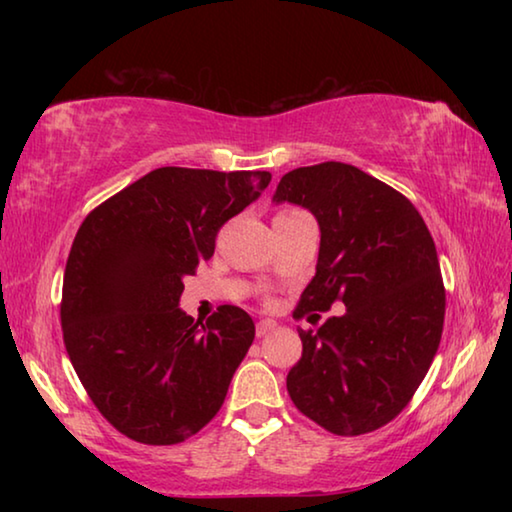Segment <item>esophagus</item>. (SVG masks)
<instances>
[{
  "mask_svg": "<svg viewBox=\"0 0 512 512\" xmlns=\"http://www.w3.org/2000/svg\"><path fill=\"white\" fill-rule=\"evenodd\" d=\"M275 327H277L275 320H271V318H262V320H259V323H257V336H259V339H262V336L271 334Z\"/></svg>",
  "mask_w": 512,
  "mask_h": 512,
  "instance_id": "obj_1",
  "label": "esophagus"
}]
</instances>
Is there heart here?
I'll use <instances>...</instances> for the list:
<instances>
[{"label":"heart","instance_id":"obj_1","mask_svg":"<svg viewBox=\"0 0 512 512\" xmlns=\"http://www.w3.org/2000/svg\"><path fill=\"white\" fill-rule=\"evenodd\" d=\"M302 210H284L280 216H291V214H300Z\"/></svg>","mask_w":512,"mask_h":512}]
</instances>
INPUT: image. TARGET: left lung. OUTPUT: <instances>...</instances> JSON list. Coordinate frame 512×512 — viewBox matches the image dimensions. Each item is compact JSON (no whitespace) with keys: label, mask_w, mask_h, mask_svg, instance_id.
<instances>
[{"label":"left lung","mask_w":512,"mask_h":512,"mask_svg":"<svg viewBox=\"0 0 512 512\" xmlns=\"http://www.w3.org/2000/svg\"><path fill=\"white\" fill-rule=\"evenodd\" d=\"M275 201L307 207L320 225L316 275L293 318L345 305L318 329H298L291 400L336 436L384 427L411 402L443 336L445 284L431 232L404 194L343 162L289 171Z\"/></svg>","instance_id":"obj_1"}]
</instances>
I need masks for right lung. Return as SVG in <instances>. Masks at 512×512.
Here are the masks:
<instances>
[{
  "instance_id": "add662e5",
  "label": "right lung",
  "mask_w": 512,
  "mask_h": 512,
  "mask_svg": "<svg viewBox=\"0 0 512 512\" xmlns=\"http://www.w3.org/2000/svg\"><path fill=\"white\" fill-rule=\"evenodd\" d=\"M268 183V171L162 167L94 207L76 232L63 341L92 404L135 443L178 445L219 413L255 323L235 305L194 323L178 300L221 225Z\"/></svg>"
}]
</instances>
